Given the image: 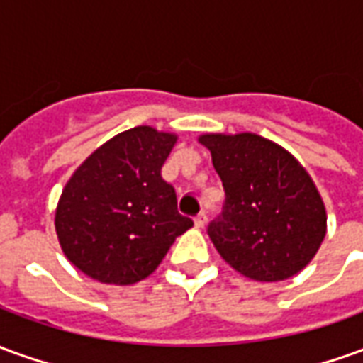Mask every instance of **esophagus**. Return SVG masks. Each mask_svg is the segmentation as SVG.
<instances>
[{
	"mask_svg": "<svg viewBox=\"0 0 363 363\" xmlns=\"http://www.w3.org/2000/svg\"><path fill=\"white\" fill-rule=\"evenodd\" d=\"M206 221H208V213H206L204 210H202V212L198 213L196 218H194V223H196V228H204Z\"/></svg>",
	"mask_w": 363,
	"mask_h": 363,
	"instance_id": "obj_1",
	"label": "esophagus"
}]
</instances>
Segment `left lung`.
Instances as JSON below:
<instances>
[{
    "instance_id": "1",
    "label": "left lung",
    "mask_w": 363,
    "mask_h": 363,
    "mask_svg": "<svg viewBox=\"0 0 363 363\" xmlns=\"http://www.w3.org/2000/svg\"><path fill=\"white\" fill-rule=\"evenodd\" d=\"M225 190L208 235L223 260L247 278L288 280L303 270L327 233L315 184L288 151L257 134H206Z\"/></svg>"
}]
</instances>
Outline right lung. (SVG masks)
I'll return each instance as SVG.
<instances>
[{
  "label": "right lung",
  "instance_id": "obj_1",
  "mask_svg": "<svg viewBox=\"0 0 363 363\" xmlns=\"http://www.w3.org/2000/svg\"><path fill=\"white\" fill-rule=\"evenodd\" d=\"M177 135L138 126L114 135L69 179L56 233L69 262L93 280L128 286L147 278L174 239L192 228L161 174Z\"/></svg>",
  "mask_w": 363,
  "mask_h": 363
}]
</instances>
